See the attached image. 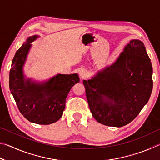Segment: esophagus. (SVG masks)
<instances>
[{"instance_id": "esophagus-1", "label": "esophagus", "mask_w": 160, "mask_h": 160, "mask_svg": "<svg viewBox=\"0 0 160 160\" xmlns=\"http://www.w3.org/2000/svg\"><path fill=\"white\" fill-rule=\"evenodd\" d=\"M87 74H88V72H87L85 69H81L79 71V75L81 78H85L87 76Z\"/></svg>"}]
</instances>
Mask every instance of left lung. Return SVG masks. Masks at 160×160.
<instances>
[{"label": "left lung", "instance_id": "left-lung-1", "mask_svg": "<svg viewBox=\"0 0 160 160\" xmlns=\"http://www.w3.org/2000/svg\"><path fill=\"white\" fill-rule=\"evenodd\" d=\"M83 84L91 113L99 123L119 128L131 122L152 90V67L144 44L131 39L115 62Z\"/></svg>", "mask_w": 160, "mask_h": 160}]
</instances>
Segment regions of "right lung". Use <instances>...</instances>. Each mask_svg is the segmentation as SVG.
<instances>
[{
	"label": "right lung",
	"mask_w": 160,
	"mask_h": 160,
	"mask_svg": "<svg viewBox=\"0 0 160 160\" xmlns=\"http://www.w3.org/2000/svg\"><path fill=\"white\" fill-rule=\"evenodd\" d=\"M39 35L29 37L12 59L9 87L19 110L32 123L48 125L61 118L70 89L80 82L77 73L57 74L48 80L36 81L24 74L23 68Z\"/></svg>",
	"instance_id": "obj_1"
}]
</instances>
